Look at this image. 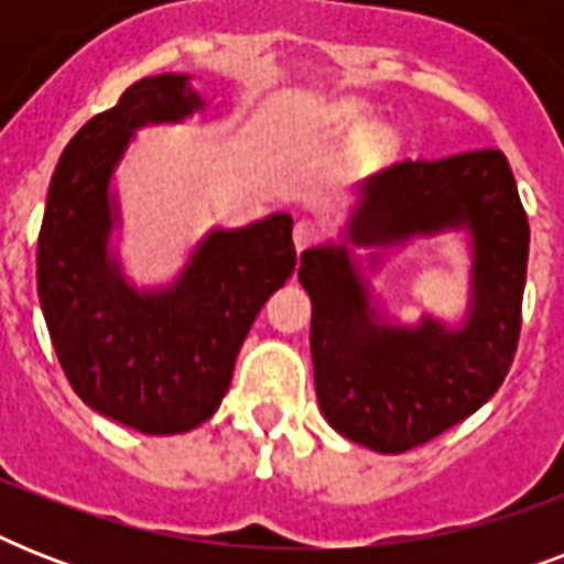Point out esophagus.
Returning a JSON list of instances; mask_svg holds the SVG:
<instances>
[{
  "instance_id": "obj_1",
  "label": "esophagus",
  "mask_w": 564,
  "mask_h": 564,
  "mask_svg": "<svg viewBox=\"0 0 564 564\" xmlns=\"http://www.w3.org/2000/svg\"><path fill=\"white\" fill-rule=\"evenodd\" d=\"M292 237H295V246L301 248H307L313 239L318 237V225L313 219H299L295 221V230H292Z\"/></svg>"
}]
</instances>
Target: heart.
I'll use <instances>...</instances> for the list:
<instances>
[{
  "instance_id": "b5f03b06",
  "label": "heart",
  "mask_w": 564,
  "mask_h": 564,
  "mask_svg": "<svg viewBox=\"0 0 564 564\" xmlns=\"http://www.w3.org/2000/svg\"><path fill=\"white\" fill-rule=\"evenodd\" d=\"M343 119L348 122V126H366V113H362L360 108H348L343 113Z\"/></svg>"
}]
</instances>
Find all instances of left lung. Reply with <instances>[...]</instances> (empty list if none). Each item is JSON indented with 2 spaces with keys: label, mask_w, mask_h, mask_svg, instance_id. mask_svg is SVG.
Instances as JSON below:
<instances>
[{
  "label": "left lung",
  "mask_w": 564,
  "mask_h": 564,
  "mask_svg": "<svg viewBox=\"0 0 564 564\" xmlns=\"http://www.w3.org/2000/svg\"><path fill=\"white\" fill-rule=\"evenodd\" d=\"M465 221L474 230V304L463 330L377 325L343 246L301 254L313 301L310 351L325 419L351 442L403 454L477 412L516 360L530 225L500 149L401 161L366 184L351 221L360 246Z\"/></svg>",
  "instance_id": "1"
}]
</instances>
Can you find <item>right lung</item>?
Instances as JSON below:
<instances>
[{"label":"right lung","mask_w":564,"mask_h":564,"mask_svg":"<svg viewBox=\"0 0 564 564\" xmlns=\"http://www.w3.org/2000/svg\"><path fill=\"white\" fill-rule=\"evenodd\" d=\"M202 108L187 75L131 84L69 140L37 237V292L66 380L87 406L152 436L219 410L242 339L295 272L292 216L213 230L172 286H134L105 254L108 181L134 128Z\"/></svg>","instance_id":"right-lung-1"}]
</instances>
